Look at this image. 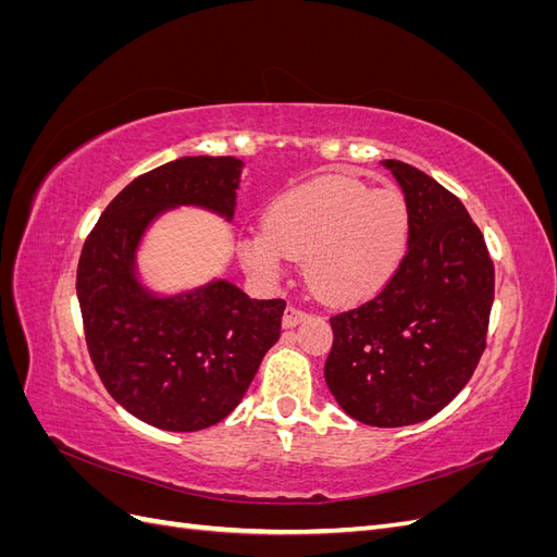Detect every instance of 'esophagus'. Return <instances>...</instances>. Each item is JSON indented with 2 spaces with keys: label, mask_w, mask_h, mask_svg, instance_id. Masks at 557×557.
Wrapping results in <instances>:
<instances>
[{
  "label": "esophagus",
  "mask_w": 557,
  "mask_h": 557,
  "mask_svg": "<svg viewBox=\"0 0 557 557\" xmlns=\"http://www.w3.org/2000/svg\"><path fill=\"white\" fill-rule=\"evenodd\" d=\"M305 318H307L305 311L295 309V307H288V309H285V313H283V327H285V330H293V327H297Z\"/></svg>",
  "instance_id": "34e87169"
}]
</instances>
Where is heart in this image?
<instances>
[{"label": "heart", "instance_id": "b5f03b06", "mask_svg": "<svg viewBox=\"0 0 557 557\" xmlns=\"http://www.w3.org/2000/svg\"><path fill=\"white\" fill-rule=\"evenodd\" d=\"M411 215L395 188L332 174L281 193L262 230L239 242L248 274L274 281L288 260H307L311 288L334 305L379 295L407 258Z\"/></svg>", "mask_w": 557, "mask_h": 557}]
</instances>
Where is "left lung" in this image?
<instances>
[{
  "label": "left lung",
  "instance_id": "obj_1",
  "mask_svg": "<svg viewBox=\"0 0 557 557\" xmlns=\"http://www.w3.org/2000/svg\"><path fill=\"white\" fill-rule=\"evenodd\" d=\"M381 164L409 207V250L372 301L330 318L325 383L358 423L404 428L440 413L474 374L495 269L458 197L411 164Z\"/></svg>",
  "mask_w": 557,
  "mask_h": 557
}]
</instances>
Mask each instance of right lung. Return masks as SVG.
<instances>
[{"label": "right lung", "mask_w": 557, "mask_h": 557, "mask_svg": "<svg viewBox=\"0 0 557 557\" xmlns=\"http://www.w3.org/2000/svg\"><path fill=\"white\" fill-rule=\"evenodd\" d=\"M244 162L178 158L134 178L81 250L76 295L92 364L109 395L166 432L207 430L227 418L281 336L283 299H250L227 278L158 293L139 272L148 230L195 207L225 223Z\"/></svg>", "instance_id": "right-lung-1"}]
</instances>
